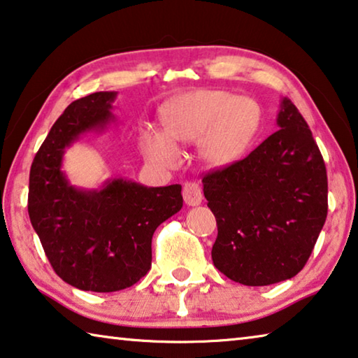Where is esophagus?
<instances>
[{"mask_svg":"<svg viewBox=\"0 0 358 358\" xmlns=\"http://www.w3.org/2000/svg\"><path fill=\"white\" fill-rule=\"evenodd\" d=\"M183 199L191 207L201 206V202L203 199L202 189L199 183H194V181H189V183H185L183 186Z\"/></svg>","mask_w":358,"mask_h":358,"instance_id":"obj_1","label":"esophagus"}]
</instances>
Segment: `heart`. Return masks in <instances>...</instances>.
<instances>
[{"label":"heart","mask_w":358,"mask_h":358,"mask_svg":"<svg viewBox=\"0 0 358 358\" xmlns=\"http://www.w3.org/2000/svg\"><path fill=\"white\" fill-rule=\"evenodd\" d=\"M166 134L145 135L148 155L164 164L178 159L175 143H197L208 166L224 169L250 148L261 126V108L250 97L228 90H194L181 94L162 108Z\"/></svg>","instance_id":"obj_1"}]
</instances>
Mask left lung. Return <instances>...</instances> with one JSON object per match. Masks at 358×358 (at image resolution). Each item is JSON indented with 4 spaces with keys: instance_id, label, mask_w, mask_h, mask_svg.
<instances>
[{
    "instance_id": "left-lung-1",
    "label": "left lung",
    "mask_w": 358,
    "mask_h": 358,
    "mask_svg": "<svg viewBox=\"0 0 358 358\" xmlns=\"http://www.w3.org/2000/svg\"><path fill=\"white\" fill-rule=\"evenodd\" d=\"M277 126L245 159L202 178L218 226L215 268L248 287L296 275L328 212L325 162L308 122L288 99L280 101Z\"/></svg>"
}]
</instances>
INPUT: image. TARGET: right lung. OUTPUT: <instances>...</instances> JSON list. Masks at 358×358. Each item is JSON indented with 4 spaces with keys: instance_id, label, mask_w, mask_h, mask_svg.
Wrapping results in <instances>:
<instances>
[{
    "instance_id": "add662e5",
    "label": "right lung",
    "mask_w": 358,
    "mask_h": 358,
    "mask_svg": "<svg viewBox=\"0 0 358 358\" xmlns=\"http://www.w3.org/2000/svg\"><path fill=\"white\" fill-rule=\"evenodd\" d=\"M116 92H95L66 106L33 159L28 215L55 274L84 292L132 287L151 269L156 228L183 207L180 185L148 188L126 178L99 189L70 185L65 150L115 121Z\"/></svg>"
}]
</instances>
